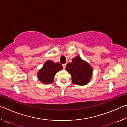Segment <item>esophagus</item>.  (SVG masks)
I'll use <instances>...</instances> for the list:
<instances>
[{
  "label": "esophagus",
  "mask_w": 127,
  "mask_h": 127,
  "mask_svg": "<svg viewBox=\"0 0 127 127\" xmlns=\"http://www.w3.org/2000/svg\"><path fill=\"white\" fill-rule=\"evenodd\" d=\"M66 65V64H63V65H62V66H63V68L64 69H65Z\"/></svg>",
  "instance_id": "obj_1"
}]
</instances>
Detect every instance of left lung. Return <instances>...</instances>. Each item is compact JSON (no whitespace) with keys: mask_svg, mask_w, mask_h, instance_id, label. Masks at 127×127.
<instances>
[{"mask_svg":"<svg viewBox=\"0 0 127 127\" xmlns=\"http://www.w3.org/2000/svg\"><path fill=\"white\" fill-rule=\"evenodd\" d=\"M65 69L71 75L74 84L84 86L91 80L93 72L92 66L79 56L73 58L71 63L67 64Z\"/></svg>","mask_w":127,"mask_h":127,"instance_id":"1","label":"left lung"}]
</instances>
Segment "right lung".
<instances>
[{
  "label": "right lung",
  "mask_w": 127,
  "mask_h": 127,
  "mask_svg": "<svg viewBox=\"0 0 127 127\" xmlns=\"http://www.w3.org/2000/svg\"><path fill=\"white\" fill-rule=\"evenodd\" d=\"M63 66L58 62L47 61L37 73V78L44 84H50L54 82L55 74L63 69Z\"/></svg>",
  "instance_id": "obj_1"
}]
</instances>
